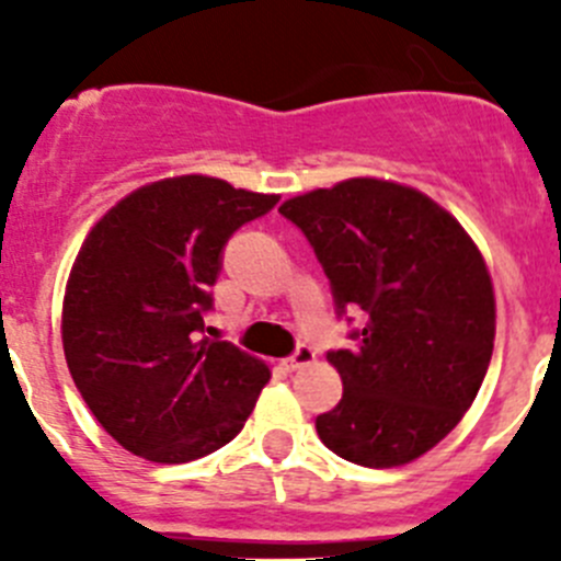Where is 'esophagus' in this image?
Returning a JSON list of instances; mask_svg holds the SVG:
<instances>
[{"label":"esophagus","instance_id":"obj_1","mask_svg":"<svg viewBox=\"0 0 561 561\" xmlns=\"http://www.w3.org/2000/svg\"><path fill=\"white\" fill-rule=\"evenodd\" d=\"M317 356H314V351L309 348V345H300V348L295 351V354L289 356V359H286V365H289L291 370H297V368H309L311 362H314Z\"/></svg>","mask_w":561,"mask_h":561}]
</instances>
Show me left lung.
Listing matches in <instances>:
<instances>
[{"instance_id": "left-lung-1", "label": "left lung", "mask_w": 561, "mask_h": 561, "mask_svg": "<svg viewBox=\"0 0 561 561\" xmlns=\"http://www.w3.org/2000/svg\"><path fill=\"white\" fill-rule=\"evenodd\" d=\"M314 247L336 309H362L359 348L331 351L342 399L317 435L351 463L393 469L447 438L489 370L497 306L472 236L427 193L376 176L280 205Z\"/></svg>"}]
</instances>
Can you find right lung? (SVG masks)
Masks as SVG:
<instances>
[{"label":"right lung","instance_id":"obj_1","mask_svg":"<svg viewBox=\"0 0 561 561\" xmlns=\"http://www.w3.org/2000/svg\"><path fill=\"white\" fill-rule=\"evenodd\" d=\"M275 193L182 173L108 207L69 270L61 342L78 393L131 455L187 463L230 444L272 370L199 336L227 238Z\"/></svg>","mask_w":561,"mask_h":561}]
</instances>
